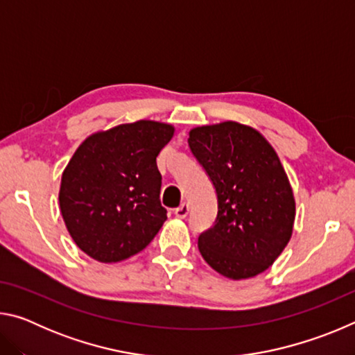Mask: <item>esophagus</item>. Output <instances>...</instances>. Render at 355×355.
Here are the masks:
<instances>
[{"instance_id": "esophagus-1", "label": "esophagus", "mask_w": 355, "mask_h": 355, "mask_svg": "<svg viewBox=\"0 0 355 355\" xmlns=\"http://www.w3.org/2000/svg\"><path fill=\"white\" fill-rule=\"evenodd\" d=\"M188 213H189V205H188V203H182V205H180L178 208H175V216H177V218H180V219H184L186 216H188Z\"/></svg>"}]
</instances>
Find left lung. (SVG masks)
Wrapping results in <instances>:
<instances>
[{"instance_id":"1","label":"left lung","mask_w":355,"mask_h":355,"mask_svg":"<svg viewBox=\"0 0 355 355\" xmlns=\"http://www.w3.org/2000/svg\"><path fill=\"white\" fill-rule=\"evenodd\" d=\"M188 142L218 196L214 225L199 236L203 260L227 279L255 277L293 235L296 202L284 166L260 131L233 120L192 128Z\"/></svg>"}]
</instances>
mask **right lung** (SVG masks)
Returning a JSON list of instances; mask_svg holds the SVG:
<instances>
[{
    "instance_id": "add662e5",
    "label": "right lung",
    "mask_w": 355,
    "mask_h": 355,
    "mask_svg": "<svg viewBox=\"0 0 355 355\" xmlns=\"http://www.w3.org/2000/svg\"><path fill=\"white\" fill-rule=\"evenodd\" d=\"M171 123L137 120L97 131L62 172L59 207L71 239L100 263L146 249L167 219L156 156L172 139Z\"/></svg>"
}]
</instances>
